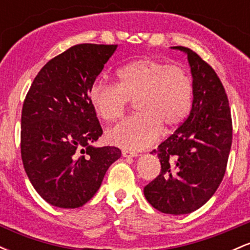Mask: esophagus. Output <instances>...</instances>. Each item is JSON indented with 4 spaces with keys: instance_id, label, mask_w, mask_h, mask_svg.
<instances>
[{
    "instance_id": "obj_1",
    "label": "esophagus",
    "mask_w": 250,
    "mask_h": 250,
    "mask_svg": "<svg viewBox=\"0 0 250 250\" xmlns=\"http://www.w3.org/2000/svg\"><path fill=\"white\" fill-rule=\"evenodd\" d=\"M122 155L125 157H136V156H139V154L135 153V151H130V150H122Z\"/></svg>"
}]
</instances>
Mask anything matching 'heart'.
Returning <instances> with one entry per match:
<instances>
[{"label":"heart","instance_id":"b5f03b06","mask_svg":"<svg viewBox=\"0 0 250 250\" xmlns=\"http://www.w3.org/2000/svg\"><path fill=\"white\" fill-rule=\"evenodd\" d=\"M117 83L97 79L89 88V102L103 121H115L135 101L136 115L107 131L111 145L127 150L151 146L161 134L186 120L193 103V84L182 68L162 60L142 57L116 71Z\"/></svg>","mask_w":250,"mask_h":250}]
</instances>
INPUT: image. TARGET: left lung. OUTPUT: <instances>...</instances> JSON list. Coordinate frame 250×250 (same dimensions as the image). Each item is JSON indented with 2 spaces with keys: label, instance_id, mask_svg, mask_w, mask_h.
<instances>
[{
  "label": "left lung",
  "instance_id": "obj_1",
  "mask_svg": "<svg viewBox=\"0 0 250 250\" xmlns=\"http://www.w3.org/2000/svg\"><path fill=\"white\" fill-rule=\"evenodd\" d=\"M193 76V104L188 119L156 154L159 176L145 187L146 199L165 214H189L213 196L225 176L233 139L230 108L219 76L207 62L186 47Z\"/></svg>",
  "mask_w": 250,
  "mask_h": 250
}]
</instances>
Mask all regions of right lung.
<instances>
[{
	"mask_svg": "<svg viewBox=\"0 0 250 250\" xmlns=\"http://www.w3.org/2000/svg\"><path fill=\"white\" fill-rule=\"evenodd\" d=\"M116 48L74 45L39 71L25 96L22 162L33 187L51 206L73 209L87 203L121 157L116 147L91 146L103 131L88 96Z\"/></svg>",
	"mask_w": 250,
	"mask_h": 250,
	"instance_id": "right-lung-1",
	"label": "right lung"
}]
</instances>
